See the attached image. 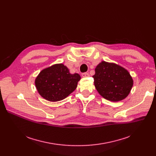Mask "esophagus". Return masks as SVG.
Instances as JSON below:
<instances>
[{"mask_svg":"<svg viewBox=\"0 0 156 156\" xmlns=\"http://www.w3.org/2000/svg\"><path fill=\"white\" fill-rule=\"evenodd\" d=\"M82 75L83 77H88L90 76L88 73H82V75Z\"/></svg>","mask_w":156,"mask_h":156,"instance_id":"obj_1","label":"esophagus"}]
</instances>
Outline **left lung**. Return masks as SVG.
I'll list each match as a JSON object with an SVG mask.
<instances>
[{
	"label": "left lung",
	"instance_id": "left-lung-1",
	"mask_svg": "<svg viewBox=\"0 0 156 156\" xmlns=\"http://www.w3.org/2000/svg\"><path fill=\"white\" fill-rule=\"evenodd\" d=\"M95 71L92 76L94 85L104 99L118 102L128 95L133 81L126 69L116 64L102 61L97 66Z\"/></svg>",
	"mask_w": 156,
	"mask_h": 156
}]
</instances>
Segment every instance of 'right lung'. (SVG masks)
Instances as JSON below:
<instances>
[{
  "mask_svg": "<svg viewBox=\"0 0 156 156\" xmlns=\"http://www.w3.org/2000/svg\"><path fill=\"white\" fill-rule=\"evenodd\" d=\"M80 79L79 74H71L63 64H56L41 71L35 83L43 98L57 102L66 98L75 90Z\"/></svg>",
  "mask_w": 156,
  "mask_h": 156,
  "instance_id": "right-lung-1",
  "label": "right lung"
}]
</instances>
